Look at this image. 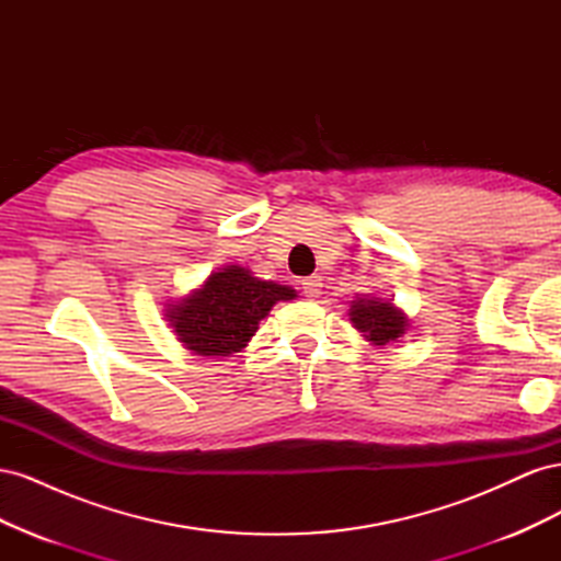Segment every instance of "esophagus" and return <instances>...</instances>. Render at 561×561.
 I'll list each match as a JSON object with an SVG mask.
<instances>
[{
	"label": "esophagus",
	"mask_w": 561,
	"mask_h": 561,
	"mask_svg": "<svg viewBox=\"0 0 561 561\" xmlns=\"http://www.w3.org/2000/svg\"><path fill=\"white\" fill-rule=\"evenodd\" d=\"M301 290H304V295L311 297V299L320 297V293H322V278H320V276L304 278V280H301Z\"/></svg>",
	"instance_id": "obj_1"
}]
</instances>
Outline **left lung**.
<instances>
[{"label": "left lung", "instance_id": "obj_1", "mask_svg": "<svg viewBox=\"0 0 561 561\" xmlns=\"http://www.w3.org/2000/svg\"><path fill=\"white\" fill-rule=\"evenodd\" d=\"M348 318L353 328L363 332L371 346L383 348L400 342L410 330V318L398 309L393 299H383L375 295H358L351 301Z\"/></svg>", "mask_w": 561, "mask_h": 561}]
</instances>
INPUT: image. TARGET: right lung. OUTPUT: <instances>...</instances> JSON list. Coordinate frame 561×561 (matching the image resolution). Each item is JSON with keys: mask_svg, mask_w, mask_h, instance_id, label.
Returning a JSON list of instances; mask_svg holds the SVG:
<instances>
[{"mask_svg": "<svg viewBox=\"0 0 561 561\" xmlns=\"http://www.w3.org/2000/svg\"><path fill=\"white\" fill-rule=\"evenodd\" d=\"M295 297L290 285L262 280L248 266L227 264L190 295L165 304V320L186 351L203 358H227L248 346L278 301Z\"/></svg>", "mask_w": 561, "mask_h": 561, "instance_id": "obj_1", "label": "right lung"}]
</instances>
